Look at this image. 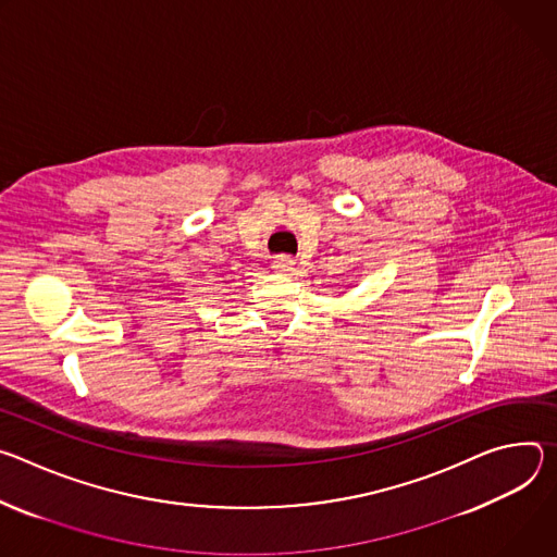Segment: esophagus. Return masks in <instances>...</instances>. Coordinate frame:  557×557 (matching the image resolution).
<instances>
[{"instance_id":"34e87169","label":"esophagus","mask_w":557,"mask_h":557,"mask_svg":"<svg viewBox=\"0 0 557 557\" xmlns=\"http://www.w3.org/2000/svg\"><path fill=\"white\" fill-rule=\"evenodd\" d=\"M274 270L281 272V274H292L296 270V261L289 257V255H281L274 259Z\"/></svg>"}]
</instances>
